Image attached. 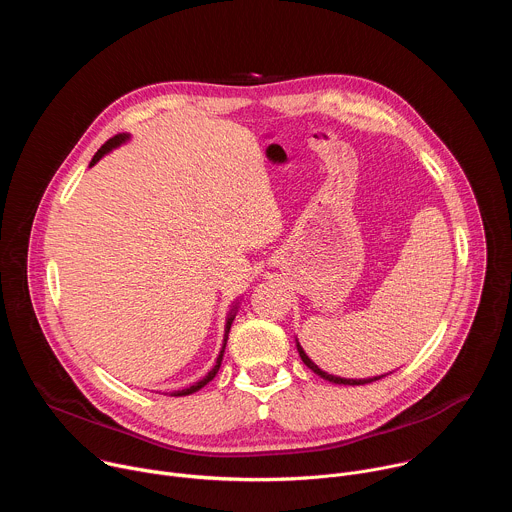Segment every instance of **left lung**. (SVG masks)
<instances>
[{"label":"left lung","mask_w":512,"mask_h":512,"mask_svg":"<svg viewBox=\"0 0 512 512\" xmlns=\"http://www.w3.org/2000/svg\"><path fill=\"white\" fill-rule=\"evenodd\" d=\"M298 352H300V356H302V360H304V364H306L308 369H312L318 377H322V379H326V381H330V383H336V385H367V383H373V381H379V379L387 377V375L373 377V379H342V377H334V375H328V373H324L322 369H318V364L310 360V356L304 352V348L300 346V342H298Z\"/></svg>","instance_id":"obj_1"}]
</instances>
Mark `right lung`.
<instances>
[{
  "mask_svg": "<svg viewBox=\"0 0 512 512\" xmlns=\"http://www.w3.org/2000/svg\"><path fill=\"white\" fill-rule=\"evenodd\" d=\"M129 135L127 133H117V135H113L111 139H107L101 148H99V152L93 156V160H91V166H95L107 152H111L113 148H117L119 143H123L125 139H127ZM233 320H235V314H231L229 316V320H227V328H225V344H223V350H221V354H218V358H216V364L214 367L210 369V373L202 379V381H198V383H194L192 387H188V389H182V391H174L172 393V397H184V395H192V393H196L198 389H202L206 383H210L214 377H216V373H218V369H221V362H223V354H225V346H227V338H229V330H231V324H233Z\"/></svg>",
  "mask_w": 512,
  "mask_h": 512,
  "instance_id": "obj_1",
  "label": "right lung"
}]
</instances>
